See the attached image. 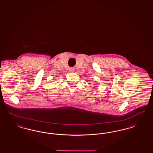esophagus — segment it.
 Wrapping results in <instances>:
<instances>
[{
  "instance_id": "obj_1",
  "label": "esophagus",
  "mask_w": 153,
  "mask_h": 153,
  "mask_svg": "<svg viewBox=\"0 0 153 153\" xmlns=\"http://www.w3.org/2000/svg\"><path fill=\"white\" fill-rule=\"evenodd\" d=\"M74 69L73 68H70V69H69V71L71 72H73V71H74Z\"/></svg>"
}]
</instances>
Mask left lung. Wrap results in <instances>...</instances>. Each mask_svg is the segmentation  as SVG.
<instances>
[{
  "label": "left lung",
  "instance_id": "left-lung-1",
  "mask_svg": "<svg viewBox=\"0 0 153 153\" xmlns=\"http://www.w3.org/2000/svg\"><path fill=\"white\" fill-rule=\"evenodd\" d=\"M95 83H97V82H95Z\"/></svg>",
  "mask_w": 153,
  "mask_h": 153
}]
</instances>
